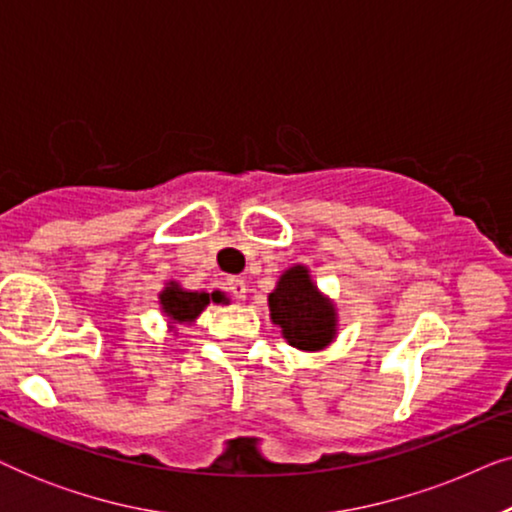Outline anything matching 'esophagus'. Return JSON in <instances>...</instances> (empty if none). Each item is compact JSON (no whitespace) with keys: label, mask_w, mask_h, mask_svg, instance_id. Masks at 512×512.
<instances>
[{"label":"esophagus","mask_w":512,"mask_h":512,"mask_svg":"<svg viewBox=\"0 0 512 512\" xmlns=\"http://www.w3.org/2000/svg\"><path fill=\"white\" fill-rule=\"evenodd\" d=\"M226 286H228L230 296H233L235 300H244V298H247V284H244V279L233 277V279H228Z\"/></svg>","instance_id":"1"}]
</instances>
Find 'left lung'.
<instances>
[{
  "mask_svg": "<svg viewBox=\"0 0 512 512\" xmlns=\"http://www.w3.org/2000/svg\"><path fill=\"white\" fill-rule=\"evenodd\" d=\"M270 317L282 328L291 347L317 352L335 338V307L321 296L303 265H293L279 277L277 289L268 296Z\"/></svg>",
  "mask_w": 512,
  "mask_h": 512,
  "instance_id": "8db88e82",
  "label": "left lung"
}]
</instances>
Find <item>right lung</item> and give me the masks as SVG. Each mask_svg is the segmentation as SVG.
<instances>
[{
  "mask_svg": "<svg viewBox=\"0 0 512 512\" xmlns=\"http://www.w3.org/2000/svg\"><path fill=\"white\" fill-rule=\"evenodd\" d=\"M221 293L216 291L209 296L205 291H184L179 284L170 282L165 291L160 293V305L163 312L170 317V324H191L200 317V312L209 305V300L221 303Z\"/></svg>",
  "mask_w": 512,
  "mask_h": 512,
  "instance_id": "1",
  "label": "right lung"
}]
</instances>
